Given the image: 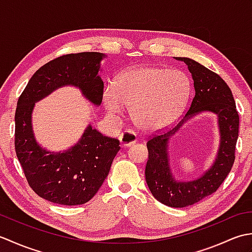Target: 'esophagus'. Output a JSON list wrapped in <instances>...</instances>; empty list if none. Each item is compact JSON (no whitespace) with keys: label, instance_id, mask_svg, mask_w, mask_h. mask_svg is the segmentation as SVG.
<instances>
[{"label":"esophagus","instance_id":"34e87169","mask_svg":"<svg viewBox=\"0 0 252 252\" xmlns=\"http://www.w3.org/2000/svg\"><path fill=\"white\" fill-rule=\"evenodd\" d=\"M122 147H130L136 143V134L130 130L121 133L119 137Z\"/></svg>","mask_w":252,"mask_h":252}]
</instances>
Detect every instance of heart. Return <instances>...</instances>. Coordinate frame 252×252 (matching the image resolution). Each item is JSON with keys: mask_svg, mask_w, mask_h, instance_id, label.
Listing matches in <instances>:
<instances>
[{"mask_svg": "<svg viewBox=\"0 0 252 252\" xmlns=\"http://www.w3.org/2000/svg\"><path fill=\"white\" fill-rule=\"evenodd\" d=\"M189 89V79L179 70L138 65L126 68L106 85L101 101L108 115L120 117L130 109L138 129L154 132L179 117Z\"/></svg>", "mask_w": 252, "mask_h": 252, "instance_id": "1", "label": "heart"}]
</instances>
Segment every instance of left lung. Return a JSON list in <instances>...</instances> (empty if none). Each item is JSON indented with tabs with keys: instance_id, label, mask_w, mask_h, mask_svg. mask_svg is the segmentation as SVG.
<instances>
[{
	"instance_id": "obj_1",
	"label": "left lung",
	"mask_w": 252,
	"mask_h": 252,
	"mask_svg": "<svg viewBox=\"0 0 252 252\" xmlns=\"http://www.w3.org/2000/svg\"><path fill=\"white\" fill-rule=\"evenodd\" d=\"M189 68L194 81L195 96L189 111L172 130L155 135L147 142L148 161L145 179L153 196L165 206L184 208L215 192L225 180L235 160L239 117L232 91L225 81L199 63L187 57H175ZM211 112L218 119L220 143L210 168L194 180H178L170 170L168 142L191 117Z\"/></svg>"
}]
</instances>
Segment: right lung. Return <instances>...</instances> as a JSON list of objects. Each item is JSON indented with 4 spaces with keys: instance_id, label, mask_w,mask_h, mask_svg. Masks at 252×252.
<instances>
[{
    "instance_id": "obj_1",
    "label": "right lung",
    "mask_w": 252,
    "mask_h": 252,
    "mask_svg": "<svg viewBox=\"0 0 252 252\" xmlns=\"http://www.w3.org/2000/svg\"><path fill=\"white\" fill-rule=\"evenodd\" d=\"M105 57L103 53L84 52L55 58L37 69L18 99L16 155L31 189L51 202L77 206L92 199L109 173L120 143L89 125L71 147L47 151L36 142L33 132L34 104L63 87H74L91 104L99 106L104 90L100 63Z\"/></svg>"
}]
</instances>
